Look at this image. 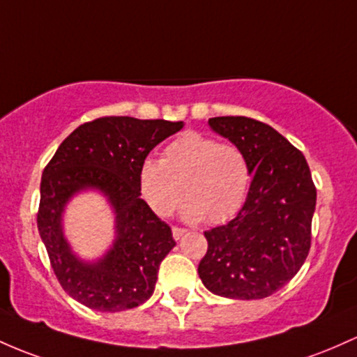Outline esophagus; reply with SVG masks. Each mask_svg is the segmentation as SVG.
Segmentation results:
<instances>
[{"label": "esophagus", "instance_id": "1", "mask_svg": "<svg viewBox=\"0 0 357 357\" xmlns=\"http://www.w3.org/2000/svg\"><path fill=\"white\" fill-rule=\"evenodd\" d=\"M186 234V229H179V227H172V238L179 241Z\"/></svg>", "mask_w": 357, "mask_h": 357}]
</instances>
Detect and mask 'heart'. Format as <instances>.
Segmentation results:
<instances>
[{
  "label": "heart",
  "mask_w": 357,
  "mask_h": 357,
  "mask_svg": "<svg viewBox=\"0 0 357 357\" xmlns=\"http://www.w3.org/2000/svg\"><path fill=\"white\" fill-rule=\"evenodd\" d=\"M248 158L234 144L199 134H186L164 149L162 160L146 159L139 169V188L151 210L167 217L178 208L183 191L188 203L183 218L222 223L241 210L248 197Z\"/></svg>",
  "instance_id": "heart-1"
}]
</instances>
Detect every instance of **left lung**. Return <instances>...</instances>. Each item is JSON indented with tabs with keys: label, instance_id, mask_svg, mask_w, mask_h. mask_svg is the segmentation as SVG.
<instances>
[{
	"label": "left lung",
	"instance_id": "1",
	"mask_svg": "<svg viewBox=\"0 0 357 357\" xmlns=\"http://www.w3.org/2000/svg\"><path fill=\"white\" fill-rule=\"evenodd\" d=\"M215 134L245 154L252 181L229 223L206 230L198 274L213 295L261 300L300 271L310 250L317 190L307 159L273 127L248 116H215Z\"/></svg>",
	"mask_w": 357,
	"mask_h": 357
}]
</instances>
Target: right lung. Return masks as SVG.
Masks as SVG:
<instances>
[{
  "mask_svg": "<svg viewBox=\"0 0 357 357\" xmlns=\"http://www.w3.org/2000/svg\"><path fill=\"white\" fill-rule=\"evenodd\" d=\"M183 121L105 116L79 125L47 164L37 225L59 283L98 312H121L152 296L159 264L176 242L167 223L140 198L139 169L149 152L183 128ZM98 190L116 217L112 245L93 261L79 258L63 234L67 203Z\"/></svg>",
  "mask_w": 357,
  "mask_h": 357,
  "instance_id": "add662e5",
  "label": "right lung"
}]
</instances>
